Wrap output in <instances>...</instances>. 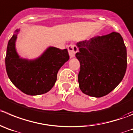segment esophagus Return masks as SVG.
<instances>
[{"label":"esophagus","mask_w":133,"mask_h":133,"mask_svg":"<svg viewBox=\"0 0 133 133\" xmlns=\"http://www.w3.org/2000/svg\"><path fill=\"white\" fill-rule=\"evenodd\" d=\"M68 50L70 58H74V57H75V54L78 52V48L75 44H71L68 46Z\"/></svg>","instance_id":"esophagus-1"}]
</instances>
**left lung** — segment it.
I'll use <instances>...</instances> for the list:
<instances>
[{
  "mask_svg": "<svg viewBox=\"0 0 133 133\" xmlns=\"http://www.w3.org/2000/svg\"><path fill=\"white\" fill-rule=\"evenodd\" d=\"M78 82L87 95L100 98L112 91L126 72L127 49L121 35L112 32L77 43Z\"/></svg>",
  "mask_w": 133,
  "mask_h": 133,
  "instance_id": "8db88e82",
  "label": "left lung"
}]
</instances>
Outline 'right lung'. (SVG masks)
<instances>
[{
    "mask_svg": "<svg viewBox=\"0 0 133 133\" xmlns=\"http://www.w3.org/2000/svg\"><path fill=\"white\" fill-rule=\"evenodd\" d=\"M19 31H15L7 46L5 64L8 77L26 95L35 96L46 93L55 84L58 70L69 59L68 50L50 46L37 59H22L15 47Z\"/></svg>",
    "mask_w": 133,
    "mask_h": 133,
    "instance_id": "1",
    "label": "right lung"
}]
</instances>
